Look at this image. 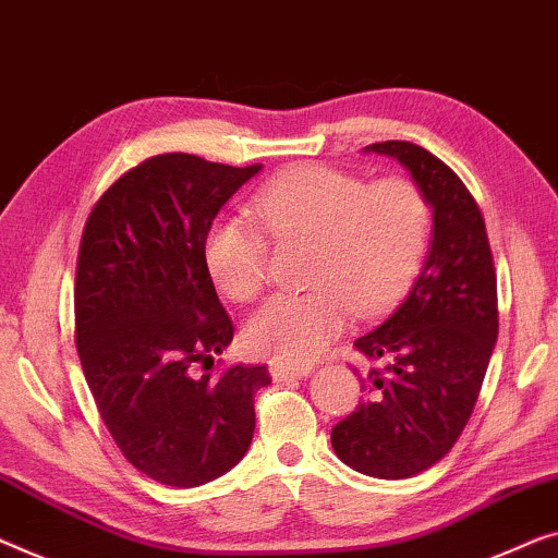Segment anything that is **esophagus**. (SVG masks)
<instances>
[{
  "mask_svg": "<svg viewBox=\"0 0 558 558\" xmlns=\"http://www.w3.org/2000/svg\"><path fill=\"white\" fill-rule=\"evenodd\" d=\"M313 373V365H270L272 380H290V378H307Z\"/></svg>",
  "mask_w": 558,
  "mask_h": 558,
  "instance_id": "1",
  "label": "esophagus"
}]
</instances>
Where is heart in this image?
I'll list each match as a JSON object with an SVG mask.
<instances>
[{
    "label": "heart",
    "mask_w": 558,
    "mask_h": 558,
    "mask_svg": "<svg viewBox=\"0 0 558 558\" xmlns=\"http://www.w3.org/2000/svg\"><path fill=\"white\" fill-rule=\"evenodd\" d=\"M253 210L280 243H311V290L272 298L245 326L247 348L280 365L311 363L353 311L373 315L393 303L418 272L430 235V207L415 182H368L323 165L278 174L255 195ZM262 229L245 215H226L207 232L210 276L238 303L253 301L268 276Z\"/></svg>",
    "instance_id": "1"
}]
</instances>
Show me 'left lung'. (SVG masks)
<instances>
[{
	"instance_id": "8db88e82",
	"label": "left lung",
	"mask_w": 558,
	"mask_h": 558,
	"mask_svg": "<svg viewBox=\"0 0 558 558\" xmlns=\"http://www.w3.org/2000/svg\"><path fill=\"white\" fill-rule=\"evenodd\" d=\"M411 172L434 213L426 263L405 301L355 340L380 371L330 430L332 451L373 478H411L451 451L469 423L498 336L496 272L476 199L448 165L413 143L363 147Z\"/></svg>"
}]
</instances>
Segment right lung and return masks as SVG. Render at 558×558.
Returning a JSON list of instances; mask_svg holds the SVG:
<instances>
[{
	"mask_svg": "<svg viewBox=\"0 0 558 558\" xmlns=\"http://www.w3.org/2000/svg\"><path fill=\"white\" fill-rule=\"evenodd\" d=\"M263 165L149 157L89 213L74 280V340L97 411L137 471L195 488L247 453L265 365L197 376L232 343L205 240L220 207Z\"/></svg>",
	"mask_w": 558,
	"mask_h": 558,
	"instance_id": "obj_1",
	"label": "right lung"
}]
</instances>
